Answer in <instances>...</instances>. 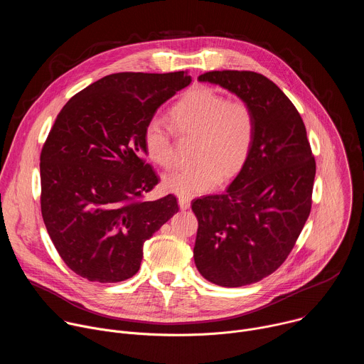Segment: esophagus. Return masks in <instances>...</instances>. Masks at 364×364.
Here are the masks:
<instances>
[{"label": "esophagus", "mask_w": 364, "mask_h": 364, "mask_svg": "<svg viewBox=\"0 0 364 364\" xmlns=\"http://www.w3.org/2000/svg\"><path fill=\"white\" fill-rule=\"evenodd\" d=\"M190 198L188 197H178V205H180V209L181 210H187L188 207H190Z\"/></svg>", "instance_id": "obj_1"}]
</instances>
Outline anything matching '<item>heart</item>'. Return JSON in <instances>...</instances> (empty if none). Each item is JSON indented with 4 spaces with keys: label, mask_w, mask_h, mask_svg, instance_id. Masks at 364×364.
<instances>
[{
    "label": "heart",
    "mask_w": 364,
    "mask_h": 364,
    "mask_svg": "<svg viewBox=\"0 0 364 364\" xmlns=\"http://www.w3.org/2000/svg\"><path fill=\"white\" fill-rule=\"evenodd\" d=\"M170 117L178 134L198 136V141L194 155L197 164L166 174L163 186L167 191L181 197L210 191L222 177H235L247 161L256 121L246 100L226 99L209 87H200L177 102ZM173 134L164 119L154 117L148 121L142 142L149 161L163 168L174 164Z\"/></svg>",
    "instance_id": "b5f03b06"
}]
</instances>
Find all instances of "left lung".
<instances>
[{"instance_id":"1","label":"left lung","mask_w":364,"mask_h":364,"mask_svg":"<svg viewBox=\"0 0 364 364\" xmlns=\"http://www.w3.org/2000/svg\"><path fill=\"white\" fill-rule=\"evenodd\" d=\"M198 80L246 100L256 121L249 159L232 184L191 203L198 272L236 288L264 279L288 257L311 212L316 160L301 115L272 80L245 70L207 72Z\"/></svg>"}]
</instances>
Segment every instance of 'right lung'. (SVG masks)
<instances>
[{
  "instance_id": "obj_1",
  "label": "right lung",
  "mask_w": 364,
  "mask_h": 364,
  "mask_svg": "<svg viewBox=\"0 0 364 364\" xmlns=\"http://www.w3.org/2000/svg\"><path fill=\"white\" fill-rule=\"evenodd\" d=\"M187 72L115 73L76 93L40 155L41 215L65 264L102 284L134 277L144 242L178 212L168 194L144 201L159 183L142 135L155 112L188 86Z\"/></svg>"
}]
</instances>
